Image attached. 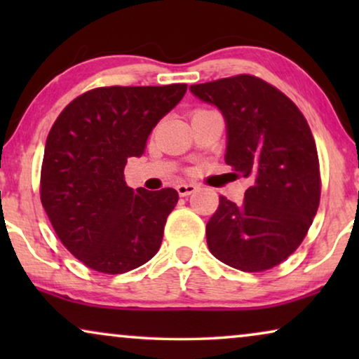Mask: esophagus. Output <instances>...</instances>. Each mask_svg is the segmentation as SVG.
I'll list each match as a JSON object with an SVG mask.
<instances>
[{
	"instance_id": "obj_1",
	"label": "esophagus",
	"mask_w": 359,
	"mask_h": 359,
	"mask_svg": "<svg viewBox=\"0 0 359 359\" xmlns=\"http://www.w3.org/2000/svg\"><path fill=\"white\" fill-rule=\"evenodd\" d=\"M196 189H198V186L191 184V183H181V184L176 186V191H178V194L183 196V198H184V196L193 194Z\"/></svg>"
}]
</instances>
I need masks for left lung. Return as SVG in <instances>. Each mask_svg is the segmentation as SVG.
I'll return each mask as SVG.
<instances>
[{
  "mask_svg": "<svg viewBox=\"0 0 359 359\" xmlns=\"http://www.w3.org/2000/svg\"><path fill=\"white\" fill-rule=\"evenodd\" d=\"M189 90L222 111L225 163L252 180L243 203L219 198L205 227L210 253L247 273L278 266L302 243L320 203L311 127L284 93L258 76L222 78Z\"/></svg>",
  "mask_w": 359,
  "mask_h": 359,
  "instance_id": "left-lung-1",
  "label": "left lung"
}]
</instances>
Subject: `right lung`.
I'll list each match as a JSON object with an SVG mask.
<instances>
[{
    "mask_svg": "<svg viewBox=\"0 0 359 359\" xmlns=\"http://www.w3.org/2000/svg\"><path fill=\"white\" fill-rule=\"evenodd\" d=\"M184 83L102 86L83 93L48 132L41 201L57 237L88 268L122 274L158 252L173 188L134 191L127 158L140 156L150 132L184 96Z\"/></svg>",
    "mask_w": 359,
    "mask_h": 359,
    "instance_id": "add662e5",
    "label": "right lung"
}]
</instances>
